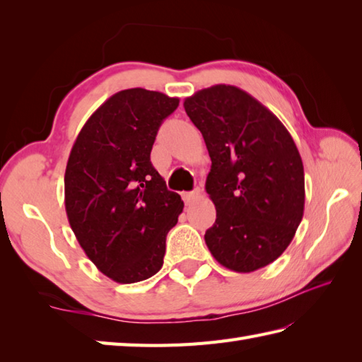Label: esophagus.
Instances as JSON below:
<instances>
[{
    "label": "esophagus",
    "mask_w": 362,
    "mask_h": 362,
    "mask_svg": "<svg viewBox=\"0 0 362 362\" xmlns=\"http://www.w3.org/2000/svg\"><path fill=\"white\" fill-rule=\"evenodd\" d=\"M199 196H201V189H194V191H189V193H185V194H183V199H185L187 205H189V204L193 202L194 199H197Z\"/></svg>",
    "instance_id": "esophagus-1"
}]
</instances>
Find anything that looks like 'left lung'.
<instances>
[{"mask_svg":"<svg viewBox=\"0 0 362 362\" xmlns=\"http://www.w3.org/2000/svg\"><path fill=\"white\" fill-rule=\"evenodd\" d=\"M183 107L211 158L205 183L216 206V221L205 232L211 255L235 272L271 264L303 218V163L291 134L233 86L204 88Z\"/></svg>","mask_w":362,"mask_h":362,"instance_id":"8db88e82","label":"left lung"}]
</instances>
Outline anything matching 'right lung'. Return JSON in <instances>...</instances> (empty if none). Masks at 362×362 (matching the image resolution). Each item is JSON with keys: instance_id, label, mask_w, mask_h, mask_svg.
Listing matches in <instances>:
<instances>
[{"instance_id": "right-lung-1", "label": "right lung", "mask_w": 362, "mask_h": 362, "mask_svg": "<svg viewBox=\"0 0 362 362\" xmlns=\"http://www.w3.org/2000/svg\"><path fill=\"white\" fill-rule=\"evenodd\" d=\"M177 105L160 91H118L88 118L70 152L68 221L87 257L117 283L160 271L166 235L183 210L151 163L158 127Z\"/></svg>"}]
</instances>
